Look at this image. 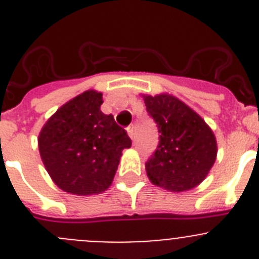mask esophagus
<instances>
[{"instance_id":"34e87169","label":"esophagus","mask_w":259,"mask_h":259,"mask_svg":"<svg viewBox=\"0 0 259 259\" xmlns=\"http://www.w3.org/2000/svg\"><path fill=\"white\" fill-rule=\"evenodd\" d=\"M127 134H128V136H130V139H131V140H135V132H134V127H131V125H130V127L127 128Z\"/></svg>"}]
</instances>
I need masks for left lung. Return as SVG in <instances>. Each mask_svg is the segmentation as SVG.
I'll use <instances>...</instances> for the list:
<instances>
[{
    "label": "left lung",
    "instance_id": "left-lung-1",
    "mask_svg": "<svg viewBox=\"0 0 259 259\" xmlns=\"http://www.w3.org/2000/svg\"><path fill=\"white\" fill-rule=\"evenodd\" d=\"M142 97L160 134L158 148L145 164L149 180L172 193L194 189L205 180L217 158L212 128L173 95Z\"/></svg>",
    "mask_w": 259,
    "mask_h": 259
}]
</instances>
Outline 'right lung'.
Listing matches in <instances>:
<instances>
[{
	"label": "right lung",
	"instance_id": "add662e5",
	"mask_svg": "<svg viewBox=\"0 0 259 259\" xmlns=\"http://www.w3.org/2000/svg\"><path fill=\"white\" fill-rule=\"evenodd\" d=\"M103 94L87 90L61 105L38 136V150L54 184L78 196L104 193L113 182L127 132L100 106Z\"/></svg>",
	"mask_w": 259,
	"mask_h": 259
}]
</instances>
